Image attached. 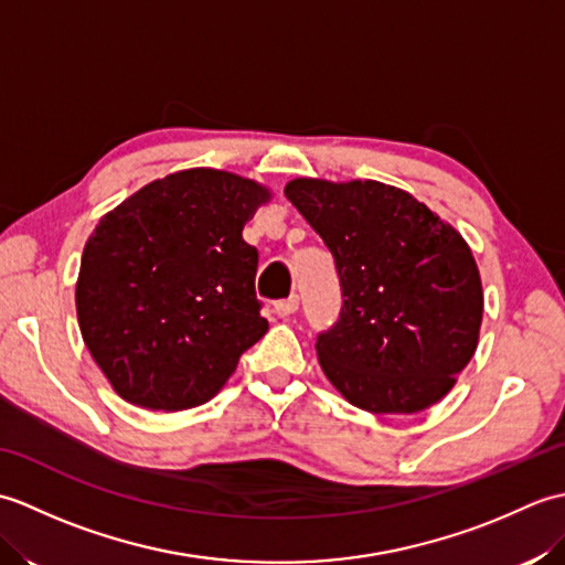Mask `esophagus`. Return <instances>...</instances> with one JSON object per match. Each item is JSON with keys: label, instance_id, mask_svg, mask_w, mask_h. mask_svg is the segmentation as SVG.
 I'll return each instance as SVG.
<instances>
[{"label": "esophagus", "instance_id": "esophagus-1", "mask_svg": "<svg viewBox=\"0 0 565 565\" xmlns=\"http://www.w3.org/2000/svg\"><path fill=\"white\" fill-rule=\"evenodd\" d=\"M298 310V296L291 298H284V301H276L274 303V313L279 318H291Z\"/></svg>", "mask_w": 565, "mask_h": 565}]
</instances>
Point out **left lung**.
Listing matches in <instances>:
<instances>
[{
    "instance_id": "8db88e82",
    "label": "left lung",
    "mask_w": 565,
    "mask_h": 565,
    "mask_svg": "<svg viewBox=\"0 0 565 565\" xmlns=\"http://www.w3.org/2000/svg\"><path fill=\"white\" fill-rule=\"evenodd\" d=\"M284 194L340 274V320L316 342L328 381L376 415L441 401L471 362L483 320L481 274L461 233L374 179L301 177Z\"/></svg>"
}]
</instances>
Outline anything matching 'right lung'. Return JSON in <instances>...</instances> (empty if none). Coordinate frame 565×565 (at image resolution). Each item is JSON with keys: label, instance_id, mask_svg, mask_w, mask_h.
<instances>
[{"label": "right lung", "instance_id": "1", "mask_svg": "<svg viewBox=\"0 0 565 565\" xmlns=\"http://www.w3.org/2000/svg\"><path fill=\"white\" fill-rule=\"evenodd\" d=\"M269 199L252 179L194 167L102 215L75 303L82 340L124 401L164 413L206 403L264 338L259 257L243 227Z\"/></svg>", "mask_w": 565, "mask_h": 565}]
</instances>
